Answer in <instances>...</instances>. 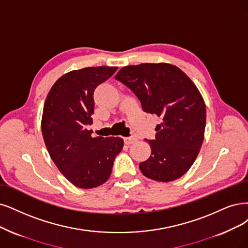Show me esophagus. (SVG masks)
<instances>
[{
    "mask_svg": "<svg viewBox=\"0 0 248 248\" xmlns=\"http://www.w3.org/2000/svg\"><path fill=\"white\" fill-rule=\"evenodd\" d=\"M124 141L125 145H131V144L135 143L137 141V139L135 138V137H126V138H124Z\"/></svg>",
    "mask_w": 248,
    "mask_h": 248,
    "instance_id": "esophagus-1",
    "label": "esophagus"
}]
</instances>
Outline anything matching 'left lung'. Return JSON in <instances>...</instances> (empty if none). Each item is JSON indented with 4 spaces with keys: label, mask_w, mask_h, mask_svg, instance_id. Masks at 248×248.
I'll return each instance as SVG.
<instances>
[{
    "label": "left lung",
    "mask_w": 248,
    "mask_h": 248,
    "mask_svg": "<svg viewBox=\"0 0 248 248\" xmlns=\"http://www.w3.org/2000/svg\"><path fill=\"white\" fill-rule=\"evenodd\" d=\"M115 79L130 88L145 112L162 117L155 140H147L151 155L139 168L145 177L170 182L195 161L204 139L206 108L199 90L185 72L169 63L124 66Z\"/></svg>",
    "instance_id": "left-lung-1"
}]
</instances>
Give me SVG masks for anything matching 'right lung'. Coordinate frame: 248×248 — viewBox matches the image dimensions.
Returning <instances> with one entry per match:
<instances>
[{"label": "right lung", "instance_id": "1", "mask_svg": "<svg viewBox=\"0 0 248 248\" xmlns=\"http://www.w3.org/2000/svg\"><path fill=\"white\" fill-rule=\"evenodd\" d=\"M117 67L97 66L69 71L59 78L46 98L42 134L54 163L72 185L96 188L109 179L124 147L119 137L91 136L94 91Z\"/></svg>", "mask_w": 248, "mask_h": 248}]
</instances>
